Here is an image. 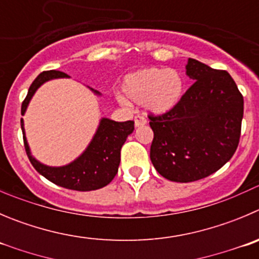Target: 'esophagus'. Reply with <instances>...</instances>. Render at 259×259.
Returning <instances> with one entry per match:
<instances>
[{"label": "esophagus", "mask_w": 259, "mask_h": 259, "mask_svg": "<svg viewBox=\"0 0 259 259\" xmlns=\"http://www.w3.org/2000/svg\"><path fill=\"white\" fill-rule=\"evenodd\" d=\"M146 123V119H145L144 117H141V115H136V117H135V125H136V127H142V125H145Z\"/></svg>", "instance_id": "1"}]
</instances>
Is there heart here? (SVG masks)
<instances>
[{"mask_svg": "<svg viewBox=\"0 0 259 259\" xmlns=\"http://www.w3.org/2000/svg\"><path fill=\"white\" fill-rule=\"evenodd\" d=\"M120 103L141 104L146 113L161 115L170 112L183 94V80L173 68L145 67L128 73L122 82Z\"/></svg>", "mask_w": 259, "mask_h": 259, "instance_id": "heart-1", "label": "heart"}]
</instances>
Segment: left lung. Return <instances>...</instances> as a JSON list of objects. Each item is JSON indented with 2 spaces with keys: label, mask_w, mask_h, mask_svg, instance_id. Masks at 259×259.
<instances>
[{
  "label": "left lung",
  "mask_w": 259,
  "mask_h": 259,
  "mask_svg": "<svg viewBox=\"0 0 259 259\" xmlns=\"http://www.w3.org/2000/svg\"><path fill=\"white\" fill-rule=\"evenodd\" d=\"M186 73L194 82L176 108L149 117L152 165L160 176L179 183L206 178L231 159L244 110L242 94L226 71L188 58Z\"/></svg>",
  "instance_id": "8db88e82"
}]
</instances>
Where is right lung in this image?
Instances as JSON below:
<instances>
[{"instance_id": "obj_1", "label": "right lung", "mask_w": 259, "mask_h": 259, "mask_svg": "<svg viewBox=\"0 0 259 259\" xmlns=\"http://www.w3.org/2000/svg\"><path fill=\"white\" fill-rule=\"evenodd\" d=\"M70 76L61 71H46L41 72L30 85L25 100L21 105V115L25 114L28 105L35 91L44 82L53 78H68ZM95 95H100L99 91L90 89ZM21 130L24 136V146L26 155L35 170L48 179L52 183L73 191H95L105 187L112 182L118 171L120 162V149L127 137L134 132L135 122H115L109 118H102L97 132L91 139L82 154L73 161L62 166H49L43 164L31 155L28 140L25 136L24 119L21 118Z\"/></svg>"}]
</instances>
